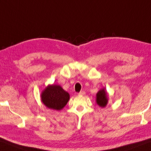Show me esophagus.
I'll list each match as a JSON object with an SVG mask.
<instances>
[{
  "label": "esophagus",
  "mask_w": 151,
  "mask_h": 151,
  "mask_svg": "<svg viewBox=\"0 0 151 151\" xmlns=\"http://www.w3.org/2000/svg\"><path fill=\"white\" fill-rule=\"evenodd\" d=\"M86 94L85 91H81L80 92H79V95H81V96H83V95H84Z\"/></svg>",
  "instance_id": "esophagus-1"
}]
</instances>
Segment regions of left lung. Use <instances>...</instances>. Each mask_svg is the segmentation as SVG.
Returning <instances> with one entry per match:
<instances>
[{
	"label": "left lung",
	"instance_id": "left-lung-1",
	"mask_svg": "<svg viewBox=\"0 0 151 151\" xmlns=\"http://www.w3.org/2000/svg\"><path fill=\"white\" fill-rule=\"evenodd\" d=\"M96 103L101 107H105L108 103L107 92L105 91V88L100 90L96 94Z\"/></svg>",
	"mask_w": 151,
	"mask_h": 151
}]
</instances>
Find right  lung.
Masks as SVG:
<instances>
[{
    "mask_svg": "<svg viewBox=\"0 0 151 151\" xmlns=\"http://www.w3.org/2000/svg\"><path fill=\"white\" fill-rule=\"evenodd\" d=\"M41 100L48 109L59 111L67 105L69 94L59 85H48L42 92Z\"/></svg>",
    "mask_w": 151,
    "mask_h": 151,
    "instance_id": "1",
    "label": "right lung"
}]
</instances>
